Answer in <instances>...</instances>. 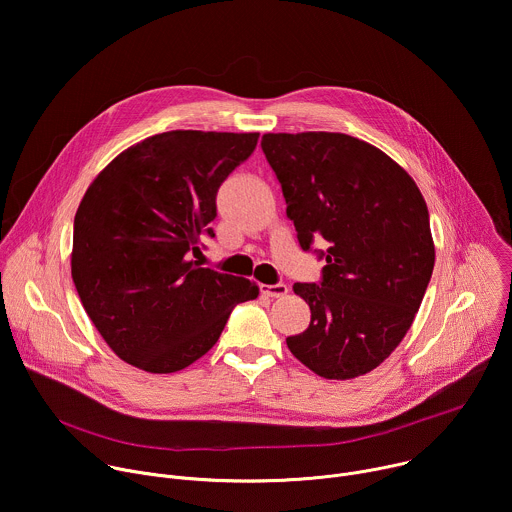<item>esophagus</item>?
Listing matches in <instances>:
<instances>
[{
    "label": "esophagus",
    "instance_id": "obj_1",
    "mask_svg": "<svg viewBox=\"0 0 512 512\" xmlns=\"http://www.w3.org/2000/svg\"><path fill=\"white\" fill-rule=\"evenodd\" d=\"M259 291H261L263 296H267V298H283L287 294V285L285 283H273V285L261 283Z\"/></svg>",
    "mask_w": 512,
    "mask_h": 512
}]
</instances>
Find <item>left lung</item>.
I'll list each match as a JSON object with an SVG mask.
<instances>
[{"label": "left lung", "instance_id": "1", "mask_svg": "<svg viewBox=\"0 0 512 512\" xmlns=\"http://www.w3.org/2000/svg\"><path fill=\"white\" fill-rule=\"evenodd\" d=\"M261 150L300 247L330 243L316 251L320 283H294L312 320L287 348L324 379L367 375L399 346L431 279L427 204L399 164L344 133H265Z\"/></svg>", "mask_w": 512, "mask_h": 512}]
</instances>
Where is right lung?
Listing matches in <instances>:
<instances>
[{
    "instance_id": "add662e5",
    "label": "right lung",
    "mask_w": 512,
    "mask_h": 512,
    "mask_svg": "<svg viewBox=\"0 0 512 512\" xmlns=\"http://www.w3.org/2000/svg\"><path fill=\"white\" fill-rule=\"evenodd\" d=\"M259 133L178 129L119 154L75 214L72 281L111 350L148 373H176L206 354L233 308L255 300L245 277L190 257L212 239L216 192Z\"/></svg>"
}]
</instances>
